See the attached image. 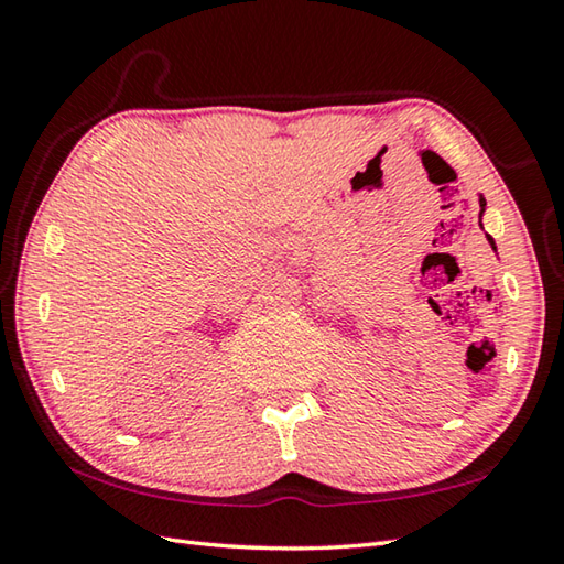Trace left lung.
I'll return each mask as SVG.
<instances>
[{
    "label": "left lung",
    "mask_w": 564,
    "mask_h": 564,
    "mask_svg": "<svg viewBox=\"0 0 564 564\" xmlns=\"http://www.w3.org/2000/svg\"><path fill=\"white\" fill-rule=\"evenodd\" d=\"M478 202H480V214H484V209H486V199H484V197H480ZM486 237H488V241H490V247H494V249H496V241H494V237H490V234H486Z\"/></svg>",
    "instance_id": "obj_1"
}]
</instances>
